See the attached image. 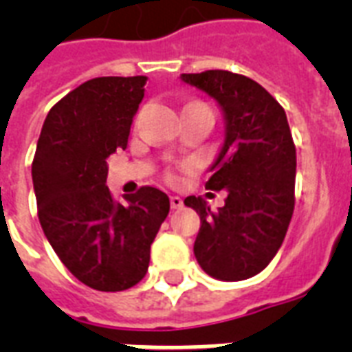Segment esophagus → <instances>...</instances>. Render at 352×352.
Segmentation results:
<instances>
[{
  "label": "esophagus",
  "instance_id": "obj_1",
  "mask_svg": "<svg viewBox=\"0 0 352 352\" xmlns=\"http://www.w3.org/2000/svg\"><path fill=\"white\" fill-rule=\"evenodd\" d=\"M170 204H171V208H173V210L182 208V199L179 197V195H171V197H170Z\"/></svg>",
  "mask_w": 352,
  "mask_h": 352
}]
</instances>
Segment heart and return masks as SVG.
I'll list each match as a JSON object with an SVG mask.
<instances>
[{
	"mask_svg": "<svg viewBox=\"0 0 352 352\" xmlns=\"http://www.w3.org/2000/svg\"><path fill=\"white\" fill-rule=\"evenodd\" d=\"M170 177H171V175H170Z\"/></svg>",
	"mask_w": 352,
	"mask_h": 352,
	"instance_id": "1",
	"label": "heart"
}]
</instances>
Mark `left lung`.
<instances>
[{
  "mask_svg": "<svg viewBox=\"0 0 352 352\" xmlns=\"http://www.w3.org/2000/svg\"><path fill=\"white\" fill-rule=\"evenodd\" d=\"M212 96L225 115V142L208 190H226L212 212L203 197L184 199L201 217L193 254L221 281L256 276L272 261L294 212L296 146L285 109L265 87L230 71L181 74Z\"/></svg>",
  "mask_w": 352,
  "mask_h": 352,
  "instance_id": "obj_1",
  "label": "left lung"
}]
</instances>
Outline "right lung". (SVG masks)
Returning a JSON list of instances; mask_svg holds the SVG:
<instances>
[{"mask_svg": "<svg viewBox=\"0 0 352 352\" xmlns=\"http://www.w3.org/2000/svg\"><path fill=\"white\" fill-rule=\"evenodd\" d=\"M146 76L87 80L51 107L32 160L43 234L74 278L102 292L131 289L146 276L149 248L170 212L153 186L115 201L107 157L126 149Z\"/></svg>", "mask_w": 352, "mask_h": 352, "instance_id": "1", "label": "right lung"}]
</instances>
